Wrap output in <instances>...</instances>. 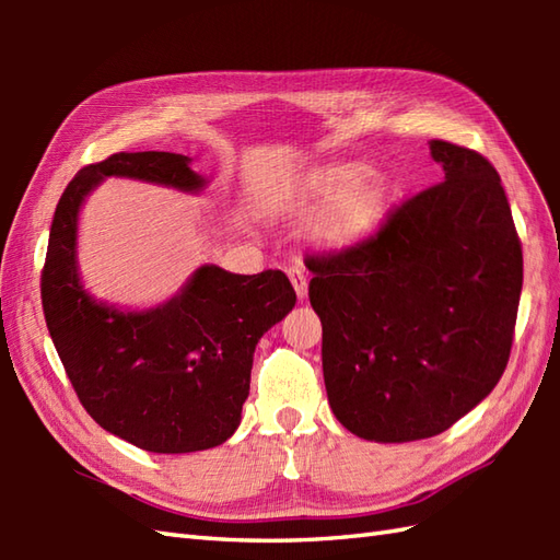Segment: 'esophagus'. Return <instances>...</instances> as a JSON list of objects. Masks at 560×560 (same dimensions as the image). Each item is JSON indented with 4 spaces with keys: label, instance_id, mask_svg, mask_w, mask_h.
Instances as JSON below:
<instances>
[{
    "label": "esophagus",
    "instance_id": "obj_1",
    "mask_svg": "<svg viewBox=\"0 0 560 560\" xmlns=\"http://www.w3.org/2000/svg\"><path fill=\"white\" fill-rule=\"evenodd\" d=\"M287 273H289V279H291V283H293L295 295H299V299L303 301L305 295H307V277H305L303 267H289Z\"/></svg>",
    "mask_w": 560,
    "mask_h": 560
}]
</instances>
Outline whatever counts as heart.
Returning a JSON list of instances; mask_svg holds the SVG:
<instances>
[{
    "label": "heart",
    "mask_w": 560,
    "mask_h": 560,
    "mask_svg": "<svg viewBox=\"0 0 560 560\" xmlns=\"http://www.w3.org/2000/svg\"><path fill=\"white\" fill-rule=\"evenodd\" d=\"M361 163H337L313 173L303 195L311 199H335L323 219L327 233H355L371 225L385 201V187L377 177H363Z\"/></svg>",
    "instance_id": "b5f03b06"
}]
</instances>
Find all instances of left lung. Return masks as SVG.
<instances>
[{
	"label": "left lung",
	"instance_id": "obj_1",
	"mask_svg": "<svg viewBox=\"0 0 560 560\" xmlns=\"http://www.w3.org/2000/svg\"><path fill=\"white\" fill-rule=\"evenodd\" d=\"M445 180L375 233L305 257L329 407L375 443L433 438L491 395L517 319L522 247L493 165L431 141Z\"/></svg>",
	"mask_w": 560,
	"mask_h": 560
}]
</instances>
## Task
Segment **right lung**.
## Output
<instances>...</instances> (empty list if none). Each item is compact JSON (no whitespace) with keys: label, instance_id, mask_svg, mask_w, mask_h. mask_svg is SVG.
Here are the masks:
<instances>
[{"label":"right lung","instance_id":"obj_1","mask_svg":"<svg viewBox=\"0 0 560 560\" xmlns=\"http://www.w3.org/2000/svg\"><path fill=\"white\" fill-rule=\"evenodd\" d=\"M192 159L168 151L113 153L81 168L59 197L43 267L45 323L83 409L105 431L159 455L209 450L241 425L257 341L287 317V273L199 267L171 301L122 311L79 277V211L105 177L201 192Z\"/></svg>","mask_w":560,"mask_h":560}]
</instances>
